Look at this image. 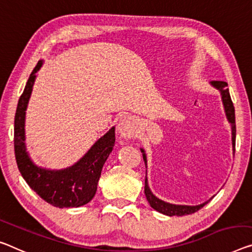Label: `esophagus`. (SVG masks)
Returning a JSON list of instances; mask_svg holds the SVG:
<instances>
[{
    "label": "esophagus",
    "mask_w": 252,
    "mask_h": 252,
    "mask_svg": "<svg viewBox=\"0 0 252 252\" xmlns=\"http://www.w3.org/2000/svg\"><path fill=\"white\" fill-rule=\"evenodd\" d=\"M117 130L123 138L128 139L135 137L137 131V127L135 125L133 118L129 117V116H125V117H123L121 121H119Z\"/></svg>",
    "instance_id": "1"
}]
</instances>
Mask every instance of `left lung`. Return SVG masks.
Listing matches in <instances>:
<instances>
[{
	"label": "left lung",
	"instance_id": "obj_1",
	"mask_svg": "<svg viewBox=\"0 0 252 252\" xmlns=\"http://www.w3.org/2000/svg\"><path fill=\"white\" fill-rule=\"evenodd\" d=\"M211 84H212V87L218 89V90L220 92V95H222L224 110H225L226 118H227V121H229V123L231 124V128H232V145H233V148H235V131H237V128H235V113H234L233 102H232L231 96H230L229 89H227V83L224 82V81H212ZM141 152L143 153V158H144V162L146 164L145 151L141 149ZM144 192H145L146 199H148V202L151 205V207L154 208V210L158 212L162 213V214L168 215V216H173V215L183 216V215L192 214V213L199 211L200 208L204 207L205 205L210 202V200H207V202H205L200 205H196V206H188V205H176V204L166 203V202H164V200L158 199L157 196L153 195L149 187L148 178L146 177H145Z\"/></svg>",
	"mask_w": 252,
	"mask_h": 252
}]
</instances>
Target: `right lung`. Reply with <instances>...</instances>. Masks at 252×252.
<instances>
[{
	"mask_svg": "<svg viewBox=\"0 0 252 252\" xmlns=\"http://www.w3.org/2000/svg\"><path fill=\"white\" fill-rule=\"evenodd\" d=\"M41 65L42 61L38 62L30 74L15 111V160L23 179L45 202L60 208L80 207L88 204L95 195L102 166L115 145V127L100 137L76 163L66 169L47 170L34 164L26 149L25 119L36 73Z\"/></svg>",
	"mask_w": 252,
	"mask_h": 252,
	"instance_id": "right-lung-1",
	"label": "right lung"
}]
</instances>
